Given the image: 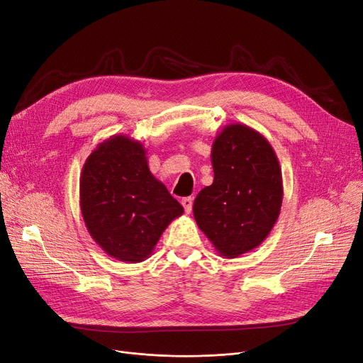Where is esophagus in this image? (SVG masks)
<instances>
[{
  "label": "esophagus",
  "mask_w": 363,
  "mask_h": 363,
  "mask_svg": "<svg viewBox=\"0 0 363 363\" xmlns=\"http://www.w3.org/2000/svg\"><path fill=\"white\" fill-rule=\"evenodd\" d=\"M182 205H183V208H184V211L189 214L192 211V205H194V198L192 196H186V198H183L182 199Z\"/></svg>",
  "instance_id": "obj_1"
}]
</instances>
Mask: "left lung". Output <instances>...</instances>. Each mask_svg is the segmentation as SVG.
Wrapping results in <instances>:
<instances>
[{"mask_svg": "<svg viewBox=\"0 0 363 363\" xmlns=\"http://www.w3.org/2000/svg\"><path fill=\"white\" fill-rule=\"evenodd\" d=\"M214 180L194 202L198 228L224 258L260 245L279 217L284 186L278 157L263 134L235 123L211 149Z\"/></svg>", "mask_w": 363, "mask_h": 363, "instance_id": "left-lung-1", "label": "left lung"}]
</instances>
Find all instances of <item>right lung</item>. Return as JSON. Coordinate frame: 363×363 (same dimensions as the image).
I'll use <instances>...</instances> for the list:
<instances>
[{"label": "right lung", "instance_id": "right-lung-1", "mask_svg": "<svg viewBox=\"0 0 363 363\" xmlns=\"http://www.w3.org/2000/svg\"><path fill=\"white\" fill-rule=\"evenodd\" d=\"M79 206L94 242L119 262L140 263L184 210L155 179L146 149L124 134L97 145L79 177Z\"/></svg>", "mask_w": 363, "mask_h": 363}]
</instances>
